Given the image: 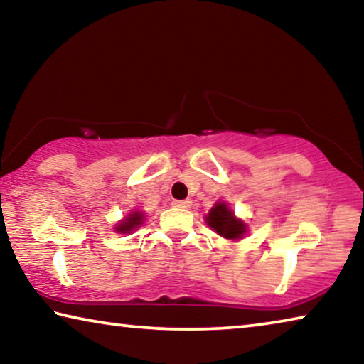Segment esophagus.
Wrapping results in <instances>:
<instances>
[{
	"mask_svg": "<svg viewBox=\"0 0 364 364\" xmlns=\"http://www.w3.org/2000/svg\"><path fill=\"white\" fill-rule=\"evenodd\" d=\"M171 205L178 207V208H189L191 200L189 199H186V200H173V202H171Z\"/></svg>",
	"mask_w": 364,
	"mask_h": 364,
	"instance_id": "1",
	"label": "esophagus"
}]
</instances>
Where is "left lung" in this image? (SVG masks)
Segmentation results:
<instances>
[{
	"mask_svg": "<svg viewBox=\"0 0 364 364\" xmlns=\"http://www.w3.org/2000/svg\"><path fill=\"white\" fill-rule=\"evenodd\" d=\"M205 221L215 232L225 239H231V241H237L247 232V226L244 221L234 217V212L225 202H217L208 212Z\"/></svg>",
	"mask_w": 364,
	"mask_h": 364,
	"instance_id": "8db88e82",
	"label": "left lung"
}]
</instances>
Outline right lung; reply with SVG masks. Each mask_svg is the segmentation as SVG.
Wrapping results in <instances>:
<instances>
[{
    "instance_id": "obj_1",
    "label": "right lung",
    "mask_w": 364,
    "mask_h": 364,
    "mask_svg": "<svg viewBox=\"0 0 364 364\" xmlns=\"http://www.w3.org/2000/svg\"><path fill=\"white\" fill-rule=\"evenodd\" d=\"M143 220H144V213L132 212L127 218H123L120 223L115 225V231L120 232V234L132 232L133 230H136V228L143 225Z\"/></svg>"
}]
</instances>
